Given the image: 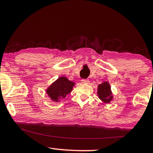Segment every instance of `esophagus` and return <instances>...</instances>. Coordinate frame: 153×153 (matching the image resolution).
Returning <instances> with one entry per match:
<instances>
[{
  "mask_svg": "<svg viewBox=\"0 0 153 153\" xmlns=\"http://www.w3.org/2000/svg\"><path fill=\"white\" fill-rule=\"evenodd\" d=\"M81 82L82 84H87L89 83V80L88 79H81Z\"/></svg>",
  "mask_w": 153,
  "mask_h": 153,
  "instance_id": "obj_1",
  "label": "esophagus"
}]
</instances>
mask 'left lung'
Wrapping results in <instances>:
<instances>
[{
    "label": "left lung",
    "instance_id": "8db88e82",
    "mask_svg": "<svg viewBox=\"0 0 153 153\" xmlns=\"http://www.w3.org/2000/svg\"><path fill=\"white\" fill-rule=\"evenodd\" d=\"M98 95L100 100L105 103H109L113 99V96L111 92V87L108 82H105L98 85Z\"/></svg>",
    "mask_w": 153,
    "mask_h": 153
}]
</instances>
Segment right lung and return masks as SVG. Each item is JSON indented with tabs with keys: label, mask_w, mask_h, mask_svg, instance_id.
Segmentation results:
<instances>
[{
	"label": "right lung",
	"mask_w": 153,
	"mask_h": 153,
	"mask_svg": "<svg viewBox=\"0 0 153 153\" xmlns=\"http://www.w3.org/2000/svg\"><path fill=\"white\" fill-rule=\"evenodd\" d=\"M74 84L67 77H61L46 90V93L52 100L58 102L71 92Z\"/></svg>",
	"instance_id": "right-lung-1"
}]
</instances>
